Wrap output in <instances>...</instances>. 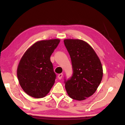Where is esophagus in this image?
<instances>
[{"mask_svg":"<svg viewBox=\"0 0 125 125\" xmlns=\"http://www.w3.org/2000/svg\"><path fill=\"white\" fill-rule=\"evenodd\" d=\"M63 77V74L62 73H61V74H59L58 75V78L59 79H62V78Z\"/></svg>","mask_w":125,"mask_h":125,"instance_id":"esophagus-1","label":"esophagus"}]
</instances>
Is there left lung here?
<instances>
[{"mask_svg": "<svg viewBox=\"0 0 125 125\" xmlns=\"http://www.w3.org/2000/svg\"><path fill=\"white\" fill-rule=\"evenodd\" d=\"M64 45L70 55L72 76L64 78L65 88L72 99L83 100L96 92L103 78V67L93 48L80 40L65 39Z\"/></svg>", "mask_w": 125, "mask_h": 125, "instance_id": "1", "label": "left lung"}]
</instances>
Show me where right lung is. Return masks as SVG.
Wrapping results in <instances>:
<instances>
[{"label":"right lung","mask_w":125,"mask_h":125,"mask_svg":"<svg viewBox=\"0 0 125 125\" xmlns=\"http://www.w3.org/2000/svg\"><path fill=\"white\" fill-rule=\"evenodd\" d=\"M60 42L59 39L38 41L23 55L17 75L20 86L29 95L43 98L53 85L56 74L50 57Z\"/></svg>","instance_id":"right-lung-1"}]
</instances>
